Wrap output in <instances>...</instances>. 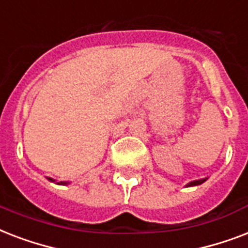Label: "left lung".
Instances as JSON below:
<instances>
[{"label":"left lung","mask_w":248,"mask_h":248,"mask_svg":"<svg viewBox=\"0 0 248 248\" xmlns=\"http://www.w3.org/2000/svg\"><path fill=\"white\" fill-rule=\"evenodd\" d=\"M203 181H206V179H202V180H196V181H192V183H189L188 186H193V185H200L202 184Z\"/></svg>","instance_id":"left-lung-1"}]
</instances>
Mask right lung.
<instances>
[{
    "instance_id": "add662e5",
    "label": "right lung",
    "mask_w": 248,
    "mask_h": 248,
    "mask_svg": "<svg viewBox=\"0 0 248 248\" xmlns=\"http://www.w3.org/2000/svg\"><path fill=\"white\" fill-rule=\"evenodd\" d=\"M48 180H51V181H55V180H52L51 177H48ZM58 184H67L65 181H60V183H58Z\"/></svg>"
}]
</instances>
